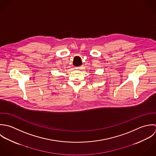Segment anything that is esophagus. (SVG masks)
Returning <instances> with one entry per match:
<instances>
[{
  "label": "esophagus",
  "mask_w": 156,
  "mask_h": 156,
  "mask_svg": "<svg viewBox=\"0 0 156 156\" xmlns=\"http://www.w3.org/2000/svg\"><path fill=\"white\" fill-rule=\"evenodd\" d=\"M83 66H77V67H75V69H77V70H80V69H83Z\"/></svg>",
  "instance_id": "1"
}]
</instances>
